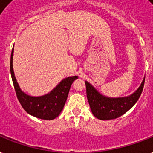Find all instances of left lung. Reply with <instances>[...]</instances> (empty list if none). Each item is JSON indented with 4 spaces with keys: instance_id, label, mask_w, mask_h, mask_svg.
<instances>
[{
    "instance_id": "left-lung-1",
    "label": "left lung",
    "mask_w": 153,
    "mask_h": 153,
    "mask_svg": "<svg viewBox=\"0 0 153 153\" xmlns=\"http://www.w3.org/2000/svg\"><path fill=\"white\" fill-rule=\"evenodd\" d=\"M144 85V79L139 88L129 97L109 98L100 94L89 83L85 81L87 98L93 114L103 120L120 117L136 104L141 95Z\"/></svg>"
}]
</instances>
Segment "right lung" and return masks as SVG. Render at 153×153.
Masks as SVG:
<instances>
[{"instance_id": "add662e5", "label": "right lung", "mask_w": 153, "mask_h": 153, "mask_svg": "<svg viewBox=\"0 0 153 153\" xmlns=\"http://www.w3.org/2000/svg\"><path fill=\"white\" fill-rule=\"evenodd\" d=\"M13 48L12 50L10 59V72L16 97L22 108L28 112L39 119L53 120L60 115L64 105L65 104L68 92L73 82L77 79L76 76H69L64 79L50 93L42 97H34L24 93L19 87L14 76L13 69Z\"/></svg>"}]
</instances>
